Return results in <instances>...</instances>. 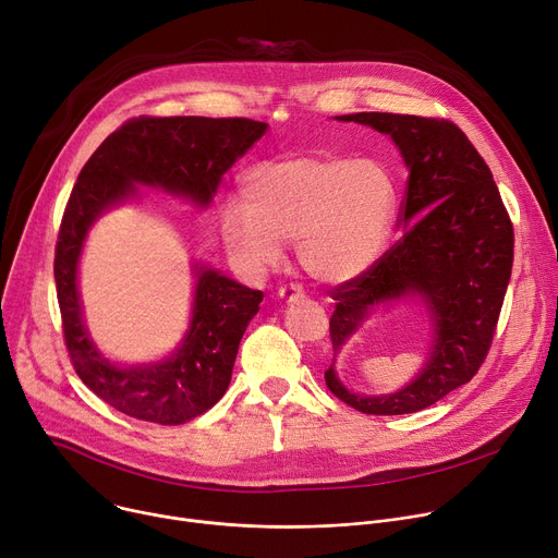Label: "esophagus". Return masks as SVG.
<instances>
[{"instance_id":"34e87169","label":"esophagus","mask_w":558,"mask_h":558,"mask_svg":"<svg viewBox=\"0 0 558 558\" xmlns=\"http://www.w3.org/2000/svg\"><path fill=\"white\" fill-rule=\"evenodd\" d=\"M278 295L284 300V302H293L298 298H305V291H302L300 284H284L278 289Z\"/></svg>"}]
</instances>
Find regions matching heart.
I'll return each instance as SVG.
<instances>
[{
  "instance_id": "b5f03b06",
  "label": "heart",
  "mask_w": 558,
  "mask_h": 558,
  "mask_svg": "<svg viewBox=\"0 0 558 558\" xmlns=\"http://www.w3.org/2000/svg\"><path fill=\"white\" fill-rule=\"evenodd\" d=\"M225 216V244L246 269L263 271L298 242V260L323 282H344L380 253L396 214V182L374 158L295 154L251 171Z\"/></svg>"
}]
</instances>
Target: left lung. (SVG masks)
<instances>
[{
	"label": "left lung",
	"instance_id": "left-lung-1",
	"mask_svg": "<svg viewBox=\"0 0 558 558\" xmlns=\"http://www.w3.org/2000/svg\"><path fill=\"white\" fill-rule=\"evenodd\" d=\"M342 122L389 133L410 169L398 222L402 238L363 274L331 291L333 361L378 302L423 295L434 320V351L418 378L391 396H356L333 363L329 391L374 416L421 412L470 383L487 359L514 263V227L492 171L468 135L449 120L353 113Z\"/></svg>",
	"mask_w": 558,
	"mask_h": 558
}]
</instances>
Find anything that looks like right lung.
Wrapping results in <instances>:
<instances>
[{
    "instance_id": "obj_1",
    "label": "right lung",
    "mask_w": 558,
    "mask_h": 558,
    "mask_svg": "<svg viewBox=\"0 0 558 558\" xmlns=\"http://www.w3.org/2000/svg\"><path fill=\"white\" fill-rule=\"evenodd\" d=\"M267 131L248 118L140 116L113 131L77 175L56 244V287L69 359L82 383L118 412L182 425L225 396L240 338L258 314L263 291L214 269H197L191 329L175 356L148 367H116L99 356L82 323L77 258L93 220L135 191V182L209 205L222 173Z\"/></svg>"
}]
</instances>
